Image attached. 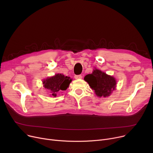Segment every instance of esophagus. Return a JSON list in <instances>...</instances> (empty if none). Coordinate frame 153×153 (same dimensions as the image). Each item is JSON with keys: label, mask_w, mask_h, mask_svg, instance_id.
<instances>
[{"label": "esophagus", "mask_w": 153, "mask_h": 153, "mask_svg": "<svg viewBox=\"0 0 153 153\" xmlns=\"http://www.w3.org/2000/svg\"><path fill=\"white\" fill-rule=\"evenodd\" d=\"M74 78L76 79H81L82 78V76L81 75H76L74 76Z\"/></svg>", "instance_id": "1"}]
</instances>
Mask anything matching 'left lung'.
Returning a JSON list of instances; mask_svg holds the SVG:
<instances>
[{"label": "left lung", "instance_id": "obj_1", "mask_svg": "<svg viewBox=\"0 0 153 153\" xmlns=\"http://www.w3.org/2000/svg\"><path fill=\"white\" fill-rule=\"evenodd\" d=\"M84 80L91 89L94 90L97 97H108L112 91L115 90V78L97 69H94L92 74L86 75Z\"/></svg>", "mask_w": 153, "mask_h": 153}]
</instances>
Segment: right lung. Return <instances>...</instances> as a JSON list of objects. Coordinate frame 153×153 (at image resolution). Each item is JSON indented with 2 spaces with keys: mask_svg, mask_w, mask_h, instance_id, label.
Listing matches in <instances>:
<instances>
[{
  "mask_svg": "<svg viewBox=\"0 0 153 153\" xmlns=\"http://www.w3.org/2000/svg\"><path fill=\"white\" fill-rule=\"evenodd\" d=\"M72 79L61 74H56L53 77L43 80V84L45 89L50 92V95L56 97L57 94L62 91H66L69 86Z\"/></svg>",
  "mask_w": 153,
  "mask_h": 153,
  "instance_id": "add662e5",
  "label": "right lung"
}]
</instances>
